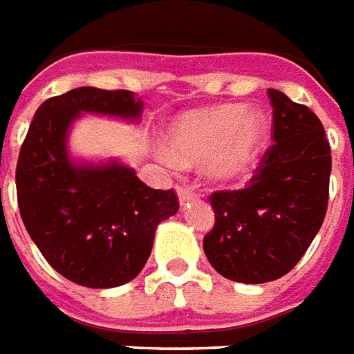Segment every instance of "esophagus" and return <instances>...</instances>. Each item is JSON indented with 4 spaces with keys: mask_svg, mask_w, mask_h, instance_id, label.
I'll return each instance as SVG.
<instances>
[{
    "mask_svg": "<svg viewBox=\"0 0 354 354\" xmlns=\"http://www.w3.org/2000/svg\"><path fill=\"white\" fill-rule=\"evenodd\" d=\"M196 197L197 194L189 186H178V199H180V203H182V205H184L186 201L196 199Z\"/></svg>",
    "mask_w": 354,
    "mask_h": 354,
    "instance_id": "34e87169",
    "label": "esophagus"
}]
</instances>
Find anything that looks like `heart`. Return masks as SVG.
<instances>
[{"label": "heart", "instance_id": "obj_1", "mask_svg": "<svg viewBox=\"0 0 354 354\" xmlns=\"http://www.w3.org/2000/svg\"><path fill=\"white\" fill-rule=\"evenodd\" d=\"M268 139V120L242 104L194 110L168 127L160 158L168 167L205 162L211 180L230 184L258 165Z\"/></svg>", "mask_w": 354, "mask_h": 354}]
</instances>
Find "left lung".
I'll return each instance as SVG.
<instances>
[{
    "mask_svg": "<svg viewBox=\"0 0 354 354\" xmlns=\"http://www.w3.org/2000/svg\"><path fill=\"white\" fill-rule=\"evenodd\" d=\"M273 106V145L250 186L211 194L215 227L203 238L209 263L236 283L287 275L318 234L328 211L331 149L319 118L281 91Z\"/></svg>",
    "mask_w": 354,
    "mask_h": 354,
    "instance_id": "1",
    "label": "left lung"
}]
</instances>
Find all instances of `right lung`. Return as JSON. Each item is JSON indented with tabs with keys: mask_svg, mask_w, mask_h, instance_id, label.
Returning a JSON list of instances; mask_svg holds the SVG:
<instances>
[{
	"mask_svg": "<svg viewBox=\"0 0 354 354\" xmlns=\"http://www.w3.org/2000/svg\"><path fill=\"white\" fill-rule=\"evenodd\" d=\"M129 91L79 86L36 110L17 160V201L26 232L46 261L77 285L120 287L151 256L158 223L178 213L174 189H153L133 168L73 162L69 127L81 112L137 120Z\"/></svg>",
	"mask_w": 354,
	"mask_h": 354,
	"instance_id": "add662e5",
	"label": "right lung"
}]
</instances>
